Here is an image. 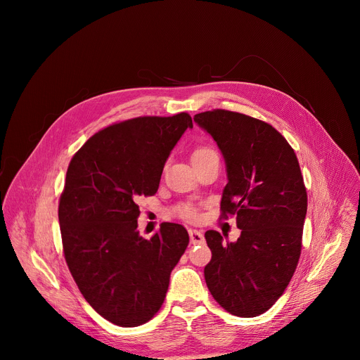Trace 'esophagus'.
Segmentation results:
<instances>
[{
    "label": "esophagus",
    "mask_w": 360,
    "mask_h": 360,
    "mask_svg": "<svg viewBox=\"0 0 360 360\" xmlns=\"http://www.w3.org/2000/svg\"><path fill=\"white\" fill-rule=\"evenodd\" d=\"M189 238H191L192 245H200V243L205 242L203 233L198 229H189Z\"/></svg>",
    "instance_id": "obj_1"
}]
</instances>
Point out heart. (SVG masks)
<instances>
[{
    "instance_id": "1",
    "label": "heart",
    "mask_w": 360,
    "mask_h": 360,
    "mask_svg": "<svg viewBox=\"0 0 360 360\" xmlns=\"http://www.w3.org/2000/svg\"><path fill=\"white\" fill-rule=\"evenodd\" d=\"M218 157L217 150L210 146V145H200L198 146L193 153H192V162H198V161H203V160H208V158H214ZM176 214L185 219V221H196L198 219V211L193 207V205H182L176 210Z\"/></svg>"
}]
</instances>
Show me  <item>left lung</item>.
<instances>
[{"instance_id":"obj_1","label":"left lung","mask_w":360,"mask_h":360,"mask_svg":"<svg viewBox=\"0 0 360 360\" xmlns=\"http://www.w3.org/2000/svg\"><path fill=\"white\" fill-rule=\"evenodd\" d=\"M193 121L218 143L228 174L222 218L236 215L240 236L205 232L212 259L205 281L232 315L255 318L282 296L299 262L307 195L296 153L269 124L226 110Z\"/></svg>"}]
</instances>
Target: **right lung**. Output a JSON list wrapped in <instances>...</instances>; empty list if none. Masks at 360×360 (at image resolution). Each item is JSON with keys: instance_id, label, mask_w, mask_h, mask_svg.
I'll return each instance as SVG.
<instances>
[{"instance_id": "add662e5", "label": "right lung", "mask_w": 360, "mask_h": 360, "mask_svg": "<svg viewBox=\"0 0 360 360\" xmlns=\"http://www.w3.org/2000/svg\"><path fill=\"white\" fill-rule=\"evenodd\" d=\"M192 127L186 112L127 120L92 135L70 162L58 207L65 261L85 300L118 326L143 325L160 311L189 243L171 222L142 238L136 199L157 193L171 150Z\"/></svg>"}]
</instances>
